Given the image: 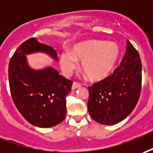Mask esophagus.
I'll return each mask as SVG.
<instances>
[{"mask_svg":"<svg viewBox=\"0 0 153 153\" xmlns=\"http://www.w3.org/2000/svg\"><path fill=\"white\" fill-rule=\"evenodd\" d=\"M81 85L80 84H79V83H77V82H74L72 85V90H76L78 88H80Z\"/></svg>","mask_w":153,"mask_h":153,"instance_id":"1","label":"esophagus"}]
</instances>
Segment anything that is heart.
I'll list each match as a JSON object with an SVG mask.
<instances>
[{
    "mask_svg": "<svg viewBox=\"0 0 153 153\" xmlns=\"http://www.w3.org/2000/svg\"><path fill=\"white\" fill-rule=\"evenodd\" d=\"M120 49L114 42L89 40L76 43L71 52L63 53L59 63L66 74H71L82 61L81 69L90 80L100 81L109 76L119 61Z\"/></svg>",
    "mask_w": 153,
    "mask_h": 153,
    "instance_id": "obj_1",
    "label": "heart"
}]
</instances>
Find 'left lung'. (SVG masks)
<instances>
[{
	"label": "left lung",
	"mask_w": 153,
	"mask_h": 153,
	"mask_svg": "<svg viewBox=\"0 0 153 153\" xmlns=\"http://www.w3.org/2000/svg\"><path fill=\"white\" fill-rule=\"evenodd\" d=\"M142 90V62L129 40L120 67L106 79L89 87L88 111L103 125H115L131 113Z\"/></svg>",
	"instance_id": "1"
}]
</instances>
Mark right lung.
I'll return each mask as SVG.
<instances>
[{
	"label": "right lung",
	"instance_id": "obj_1",
	"mask_svg": "<svg viewBox=\"0 0 153 153\" xmlns=\"http://www.w3.org/2000/svg\"><path fill=\"white\" fill-rule=\"evenodd\" d=\"M42 52L58 60L56 51L36 38L22 42L9 62L8 77L12 100L26 120L48 128L61 123L66 116V96L73 82L52 67L35 70L26 55Z\"/></svg>",
	"mask_w": 153,
	"mask_h": 153
}]
</instances>
